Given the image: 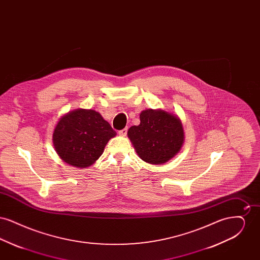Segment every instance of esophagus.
<instances>
[{"instance_id": "obj_1", "label": "esophagus", "mask_w": 260, "mask_h": 260, "mask_svg": "<svg viewBox=\"0 0 260 260\" xmlns=\"http://www.w3.org/2000/svg\"><path fill=\"white\" fill-rule=\"evenodd\" d=\"M119 136H126V134H127V127H124V129H122V131H119Z\"/></svg>"}]
</instances>
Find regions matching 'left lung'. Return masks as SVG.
Segmentation results:
<instances>
[{
	"label": "left lung",
	"instance_id": "left-lung-1",
	"mask_svg": "<svg viewBox=\"0 0 260 260\" xmlns=\"http://www.w3.org/2000/svg\"><path fill=\"white\" fill-rule=\"evenodd\" d=\"M139 118L140 124L127 131L139 158L152 165L173 159L184 143V131L178 116L164 109H146Z\"/></svg>",
	"mask_w": 260,
	"mask_h": 260
}]
</instances>
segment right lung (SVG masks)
<instances>
[{
    "label": "right lung",
    "instance_id": "obj_1",
    "mask_svg": "<svg viewBox=\"0 0 260 260\" xmlns=\"http://www.w3.org/2000/svg\"><path fill=\"white\" fill-rule=\"evenodd\" d=\"M116 135L100 113L80 108L59 119L52 142L62 161L74 168L86 169L99 160L108 141Z\"/></svg>",
    "mask_w": 260,
    "mask_h": 260
}]
</instances>
